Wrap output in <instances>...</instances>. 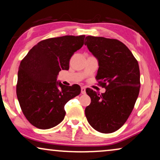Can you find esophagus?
I'll use <instances>...</instances> for the list:
<instances>
[{
	"label": "esophagus",
	"instance_id": "1",
	"mask_svg": "<svg viewBox=\"0 0 160 160\" xmlns=\"http://www.w3.org/2000/svg\"><path fill=\"white\" fill-rule=\"evenodd\" d=\"M81 92H82V94H85L86 93V88L84 87H82L81 88Z\"/></svg>",
	"mask_w": 160,
	"mask_h": 160
}]
</instances>
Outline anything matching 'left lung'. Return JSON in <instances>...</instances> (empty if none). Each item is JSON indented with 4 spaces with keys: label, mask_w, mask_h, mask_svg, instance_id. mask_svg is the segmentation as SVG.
Wrapping results in <instances>:
<instances>
[{
    "label": "left lung",
    "mask_w": 160,
    "mask_h": 160,
    "mask_svg": "<svg viewBox=\"0 0 160 160\" xmlns=\"http://www.w3.org/2000/svg\"><path fill=\"white\" fill-rule=\"evenodd\" d=\"M85 39L84 44L98 60L96 79L106 89L101 95L86 89L91 103L85 108V115L95 130L113 132L125 123L138 97V62L119 40L90 36Z\"/></svg>",
    "instance_id": "8db88e82"
}]
</instances>
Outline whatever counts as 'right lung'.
<instances>
[{"label": "right lung", "instance_id": "add662e5", "mask_svg": "<svg viewBox=\"0 0 160 160\" xmlns=\"http://www.w3.org/2000/svg\"><path fill=\"white\" fill-rule=\"evenodd\" d=\"M85 36H65L43 40L21 61L17 96L29 122L47 130L62 121L65 105L78 95V84L65 86L57 81L61 70H68L70 59L84 45Z\"/></svg>", "mask_w": 160, "mask_h": 160}]
</instances>
